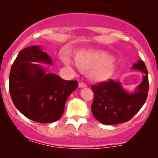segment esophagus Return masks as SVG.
<instances>
[{"label": "esophagus", "mask_w": 158, "mask_h": 158, "mask_svg": "<svg viewBox=\"0 0 158 158\" xmlns=\"http://www.w3.org/2000/svg\"><path fill=\"white\" fill-rule=\"evenodd\" d=\"M79 88H84V87H87V85L85 83H84V82H79Z\"/></svg>", "instance_id": "obj_1"}]
</instances>
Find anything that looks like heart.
<instances>
[{
	"label": "heart",
	"mask_w": 158,
	"mask_h": 158,
	"mask_svg": "<svg viewBox=\"0 0 158 158\" xmlns=\"http://www.w3.org/2000/svg\"><path fill=\"white\" fill-rule=\"evenodd\" d=\"M61 60L69 66H76L82 70H91L89 76L95 81H103L109 79L114 73L115 64L112 57L108 52L97 50H78L75 60L68 52L61 55Z\"/></svg>",
	"instance_id": "obj_1"
}]
</instances>
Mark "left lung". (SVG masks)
Instances as JSON below:
<instances>
[{"label": "left lung", "instance_id": "obj_1", "mask_svg": "<svg viewBox=\"0 0 158 158\" xmlns=\"http://www.w3.org/2000/svg\"><path fill=\"white\" fill-rule=\"evenodd\" d=\"M132 69L144 73L142 82L134 92H127L120 82L112 79L92 86L95 94L92 114L102 124L111 125L128 122L144 106L149 88L147 68L142 60H138Z\"/></svg>", "mask_w": 158, "mask_h": 158}]
</instances>
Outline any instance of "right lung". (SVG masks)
Returning a JSON list of instances; mask_svg holds the SVG:
<instances>
[{
  "instance_id": "1",
  "label": "right lung",
  "mask_w": 158,
  "mask_h": 158,
  "mask_svg": "<svg viewBox=\"0 0 158 158\" xmlns=\"http://www.w3.org/2000/svg\"><path fill=\"white\" fill-rule=\"evenodd\" d=\"M52 64L51 57L40 46L23 49L11 67L9 90L17 109L27 118L51 123L63 115L68 97L78 87L76 80H64L47 73L37 63Z\"/></svg>"
}]
</instances>
